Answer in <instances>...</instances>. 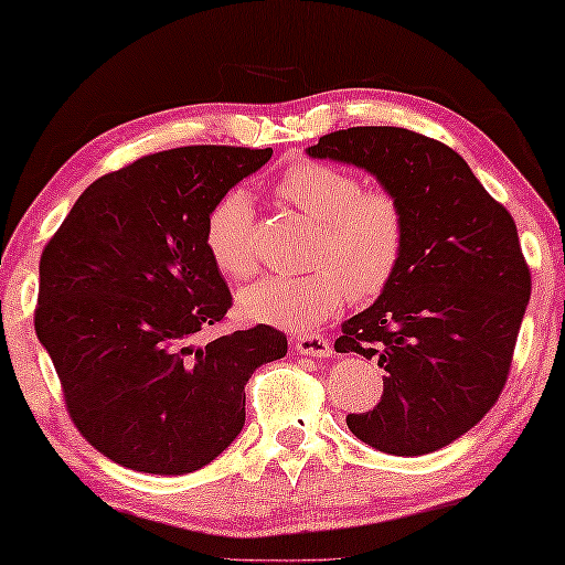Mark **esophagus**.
<instances>
[{"label":"esophagus","mask_w":565,"mask_h":565,"mask_svg":"<svg viewBox=\"0 0 565 565\" xmlns=\"http://www.w3.org/2000/svg\"><path fill=\"white\" fill-rule=\"evenodd\" d=\"M292 348L298 350L300 355H310V358H330L332 348L330 343L318 332H300V335L292 338Z\"/></svg>","instance_id":"esophagus-1"}]
</instances>
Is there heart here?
Listing matches in <instances>:
<instances>
[{
  "mask_svg": "<svg viewBox=\"0 0 565 565\" xmlns=\"http://www.w3.org/2000/svg\"><path fill=\"white\" fill-rule=\"evenodd\" d=\"M277 200L316 222L305 275H273L237 298L247 320L280 328H312L328 320L345 298L370 302L393 282L405 249L403 207L383 188H363L335 164L295 160L273 184ZM255 212L243 190H230L210 210L205 247L235 280L257 267Z\"/></svg>",
  "mask_w": 565,
  "mask_h": 565,
  "instance_id": "1",
  "label": "heart"
}]
</instances>
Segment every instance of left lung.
I'll return each instance as SVG.
<instances>
[{
    "label": "left lung",
    "mask_w": 565,
    "mask_h": 565,
    "mask_svg": "<svg viewBox=\"0 0 565 565\" xmlns=\"http://www.w3.org/2000/svg\"><path fill=\"white\" fill-rule=\"evenodd\" d=\"M305 152L373 174L405 217L393 282L335 340L385 370L381 403L348 428L391 456L446 448L493 408L511 370L531 298L515 222L463 157L411 129L350 127Z\"/></svg>",
    "instance_id": "8db88e82"
}]
</instances>
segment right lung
Wrapping results in <instances>:
<instances>
[{"instance_id": "add662e5", "label": "right lung", "mask_w": 565, "mask_h": 565, "mask_svg": "<svg viewBox=\"0 0 565 565\" xmlns=\"http://www.w3.org/2000/svg\"><path fill=\"white\" fill-rule=\"evenodd\" d=\"M273 150L147 154L82 192L40 260L34 330L82 436L115 463L192 473L245 425V385L288 353L270 326L198 345L233 295L205 247L215 202Z\"/></svg>"}]
</instances>
